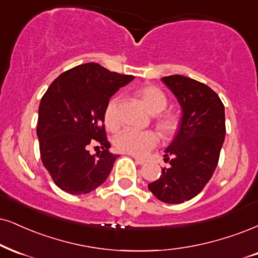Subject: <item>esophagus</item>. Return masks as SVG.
<instances>
[{"label": "esophagus", "instance_id": "1", "mask_svg": "<svg viewBox=\"0 0 258 258\" xmlns=\"http://www.w3.org/2000/svg\"><path fill=\"white\" fill-rule=\"evenodd\" d=\"M134 159H135V163H136V164H139V165H144V164H146V159H144V158L134 157Z\"/></svg>", "mask_w": 258, "mask_h": 258}]
</instances>
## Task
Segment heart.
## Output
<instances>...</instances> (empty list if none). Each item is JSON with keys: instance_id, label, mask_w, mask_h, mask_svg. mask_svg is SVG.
<instances>
[{"instance_id": "1", "label": "heart", "mask_w": 258, "mask_h": 258, "mask_svg": "<svg viewBox=\"0 0 258 258\" xmlns=\"http://www.w3.org/2000/svg\"><path fill=\"white\" fill-rule=\"evenodd\" d=\"M139 98L149 112L157 114L163 112L167 106V98L160 88L145 86L138 91ZM104 123L109 130L118 129L119 118L117 114V100L112 98L106 104L104 111ZM155 125L165 138H172L179 130V119L173 114H159L155 117ZM159 144V136L153 130L139 132L135 129H123L114 139V146L119 152L142 157Z\"/></svg>"}]
</instances>
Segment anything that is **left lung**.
<instances>
[{
	"instance_id": "8db88e82",
	"label": "left lung",
	"mask_w": 258,
	"mask_h": 258,
	"mask_svg": "<svg viewBox=\"0 0 258 258\" xmlns=\"http://www.w3.org/2000/svg\"><path fill=\"white\" fill-rule=\"evenodd\" d=\"M161 81L182 107L179 130L164 155L170 167L161 170L148 189L170 205L189 201L202 191L217 168L225 140V107L211 87L183 75Z\"/></svg>"
}]
</instances>
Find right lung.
Returning <instances> with one entry per match:
<instances>
[{
    "label": "right lung",
    "mask_w": 258,
    "mask_h": 258,
    "mask_svg": "<svg viewBox=\"0 0 258 258\" xmlns=\"http://www.w3.org/2000/svg\"><path fill=\"white\" fill-rule=\"evenodd\" d=\"M132 80L133 75L85 63L59 75L43 95L37 125L41 163L63 191L88 194L109 177L119 155L109 151L105 106ZM91 145H100L102 151L92 156Z\"/></svg>",
    "instance_id": "obj_1"
}]
</instances>
